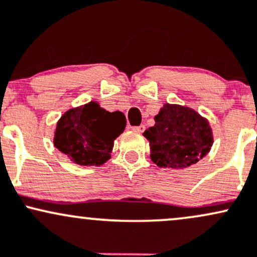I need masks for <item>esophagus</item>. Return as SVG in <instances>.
<instances>
[{
    "label": "esophagus",
    "mask_w": 257,
    "mask_h": 257,
    "mask_svg": "<svg viewBox=\"0 0 257 257\" xmlns=\"http://www.w3.org/2000/svg\"><path fill=\"white\" fill-rule=\"evenodd\" d=\"M144 125H140V126H135V127H132V130H134L135 132H138V134H142V132L144 131Z\"/></svg>",
    "instance_id": "esophagus-1"
}]
</instances>
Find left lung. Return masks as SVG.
<instances>
[{
	"instance_id": "left-lung-1",
	"label": "left lung",
	"mask_w": 257,
	"mask_h": 257,
	"mask_svg": "<svg viewBox=\"0 0 257 257\" xmlns=\"http://www.w3.org/2000/svg\"><path fill=\"white\" fill-rule=\"evenodd\" d=\"M146 130L151 159L159 167L182 170L194 165L210 152L214 136L207 119L188 106L165 103Z\"/></svg>"
}]
</instances>
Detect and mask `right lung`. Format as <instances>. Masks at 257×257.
I'll list each match as a JSON object with an SVG mask.
<instances>
[{
    "label": "right lung",
    "mask_w": 257,
    "mask_h": 257,
    "mask_svg": "<svg viewBox=\"0 0 257 257\" xmlns=\"http://www.w3.org/2000/svg\"><path fill=\"white\" fill-rule=\"evenodd\" d=\"M125 126V115L121 111H106L92 100L60 116L53 143L77 165L99 166L110 159L114 141Z\"/></svg>",
    "instance_id": "right-lung-1"
}]
</instances>
